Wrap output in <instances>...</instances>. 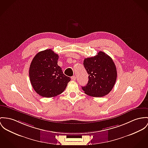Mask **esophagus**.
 <instances>
[{
    "label": "esophagus",
    "mask_w": 148,
    "mask_h": 148,
    "mask_svg": "<svg viewBox=\"0 0 148 148\" xmlns=\"http://www.w3.org/2000/svg\"><path fill=\"white\" fill-rule=\"evenodd\" d=\"M71 79L73 80H76V77H75V76H73V77H71Z\"/></svg>",
    "instance_id": "esophagus-1"
}]
</instances>
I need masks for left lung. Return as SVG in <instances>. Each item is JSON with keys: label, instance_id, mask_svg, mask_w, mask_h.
<instances>
[{"label": "left lung", "instance_id": "left-lung-1", "mask_svg": "<svg viewBox=\"0 0 148 148\" xmlns=\"http://www.w3.org/2000/svg\"><path fill=\"white\" fill-rule=\"evenodd\" d=\"M83 65L88 74L87 85L82 87L86 95L101 97L112 91L116 80L117 72L111 57L100 51L95 56L85 58Z\"/></svg>", "mask_w": 148, "mask_h": 148}]
</instances>
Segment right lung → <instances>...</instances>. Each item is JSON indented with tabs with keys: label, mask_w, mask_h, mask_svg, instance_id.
Instances as JSON below:
<instances>
[{
	"label": "right lung",
	"mask_w": 148,
	"mask_h": 148,
	"mask_svg": "<svg viewBox=\"0 0 148 148\" xmlns=\"http://www.w3.org/2000/svg\"><path fill=\"white\" fill-rule=\"evenodd\" d=\"M58 55L52 49L38 53L29 68V77L35 91L45 97H52L65 90L70 78L63 74L57 64Z\"/></svg>",
	"instance_id": "add662e5"
}]
</instances>
